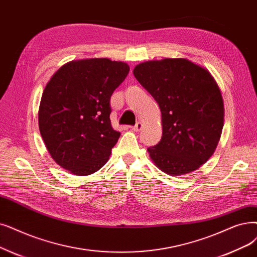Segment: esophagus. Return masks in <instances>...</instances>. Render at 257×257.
Segmentation results:
<instances>
[{
	"label": "esophagus",
	"instance_id": "1",
	"mask_svg": "<svg viewBox=\"0 0 257 257\" xmlns=\"http://www.w3.org/2000/svg\"><path fill=\"white\" fill-rule=\"evenodd\" d=\"M142 127H143V124H142L141 121H139V122H137V125H136V126L131 127V129H132L133 131H140V130L142 129Z\"/></svg>",
	"mask_w": 257,
	"mask_h": 257
}]
</instances>
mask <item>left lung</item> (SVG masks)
<instances>
[{
  "mask_svg": "<svg viewBox=\"0 0 257 257\" xmlns=\"http://www.w3.org/2000/svg\"><path fill=\"white\" fill-rule=\"evenodd\" d=\"M133 74L161 109L162 140L147 149L154 165L172 176L197 170L214 153L224 127V101L214 77L182 58L141 63Z\"/></svg>",
  "mask_w": 257,
  "mask_h": 257,
  "instance_id": "obj_1",
  "label": "left lung"
}]
</instances>
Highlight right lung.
Returning a JSON list of instances; mask_svg holds the SVG:
<instances>
[{
  "label": "right lung",
  "mask_w": 257,
  "mask_h": 257,
  "mask_svg": "<svg viewBox=\"0 0 257 257\" xmlns=\"http://www.w3.org/2000/svg\"><path fill=\"white\" fill-rule=\"evenodd\" d=\"M129 65L107 58L66 63L44 89L39 128L51 158L74 175H90L108 162L120 133L110 121V97Z\"/></svg>",
  "instance_id": "obj_1"
}]
</instances>
